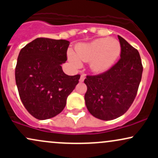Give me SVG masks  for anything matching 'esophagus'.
Returning a JSON list of instances; mask_svg holds the SVG:
<instances>
[{
    "label": "esophagus",
    "mask_w": 158,
    "mask_h": 158,
    "mask_svg": "<svg viewBox=\"0 0 158 158\" xmlns=\"http://www.w3.org/2000/svg\"><path fill=\"white\" fill-rule=\"evenodd\" d=\"M85 75H81L80 77V79H79V82H83L85 80Z\"/></svg>",
    "instance_id": "34e87169"
}]
</instances>
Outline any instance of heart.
Returning <instances> with one entry per match:
<instances>
[{"mask_svg":"<svg viewBox=\"0 0 158 158\" xmlns=\"http://www.w3.org/2000/svg\"><path fill=\"white\" fill-rule=\"evenodd\" d=\"M77 55L69 53V59L76 64L80 60L90 61V67L94 72H103L114 64L121 52V45L117 40L110 38L99 39L89 43L77 45Z\"/></svg>","mask_w":158,"mask_h":158,"instance_id":"obj_1","label":"heart"}]
</instances>
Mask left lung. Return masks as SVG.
I'll return each instance as SVG.
<instances>
[{
	"label": "left lung",
	"mask_w": 158,
	"mask_h": 158,
	"mask_svg": "<svg viewBox=\"0 0 158 158\" xmlns=\"http://www.w3.org/2000/svg\"><path fill=\"white\" fill-rule=\"evenodd\" d=\"M120 59L104 73L87 76L85 105L94 117L111 120L122 116L135 100L140 83L143 65L139 52L121 36Z\"/></svg>",
	"instance_id": "obj_1"
}]
</instances>
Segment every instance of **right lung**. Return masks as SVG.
<instances>
[{
	"instance_id": "1",
	"label": "right lung",
	"mask_w": 158,
	"mask_h": 158,
	"mask_svg": "<svg viewBox=\"0 0 158 158\" xmlns=\"http://www.w3.org/2000/svg\"><path fill=\"white\" fill-rule=\"evenodd\" d=\"M70 41L38 38L21 50L15 81L21 100L28 112L44 120L58 115L80 75L68 76L61 64L67 61Z\"/></svg>"
}]
</instances>
